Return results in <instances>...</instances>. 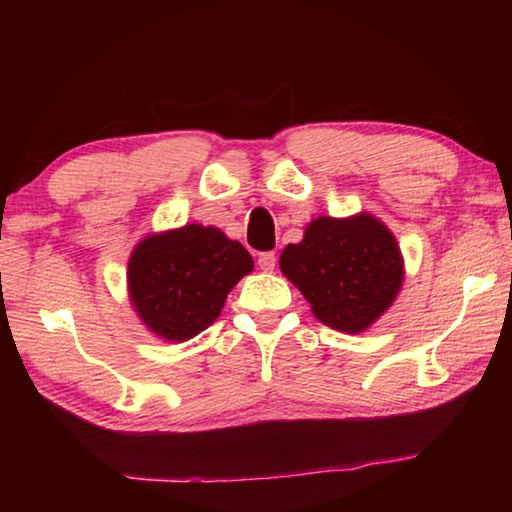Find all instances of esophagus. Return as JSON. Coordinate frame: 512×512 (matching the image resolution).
Returning a JSON list of instances; mask_svg holds the SVG:
<instances>
[{
  "instance_id": "1",
  "label": "esophagus",
  "mask_w": 512,
  "mask_h": 512,
  "mask_svg": "<svg viewBox=\"0 0 512 512\" xmlns=\"http://www.w3.org/2000/svg\"><path fill=\"white\" fill-rule=\"evenodd\" d=\"M275 264H277L275 253H262V255H259V259H257V266L262 268V271H266V273H271L273 268H275Z\"/></svg>"
}]
</instances>
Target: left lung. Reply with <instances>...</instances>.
<instances>
[{"mask_svg":"<svg viewBox=\"0 0 512 512\" xmlns=\"http://www.w3.org/2000/svg\"><path fill=\"white\" fill-rule=\"evenodd\" d=\"M280 268L320 323L345 334L368 329L393 305L404 259L393 232L368 212L318 216L300 244L282 250Z\"/></svg>","mask_w":512,"mask_h":512,"instance_id":"8db88e82","label":"left lung"}]
</instances>
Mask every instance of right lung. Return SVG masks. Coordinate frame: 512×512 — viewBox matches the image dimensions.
Wrapping results in <instances>:
<instances>
[{
  "mask_svg": "<svg viewBox=\"0 0 512 512\" xmlns=\"http://www.w3.org/2000/svg\"><path fill=\"white\" fill-rule=\"evenodd\" d=\"M248 250L212 225L149 235L128 262V296L142 323L164 341H187L219 318L241 277L253 271Z\"/></svg>",
  "mask_w": 512,
  "mask_h": 512,
  "instance_id": "right-lung-1",
  "label": "right lung"
}]
</instances>
